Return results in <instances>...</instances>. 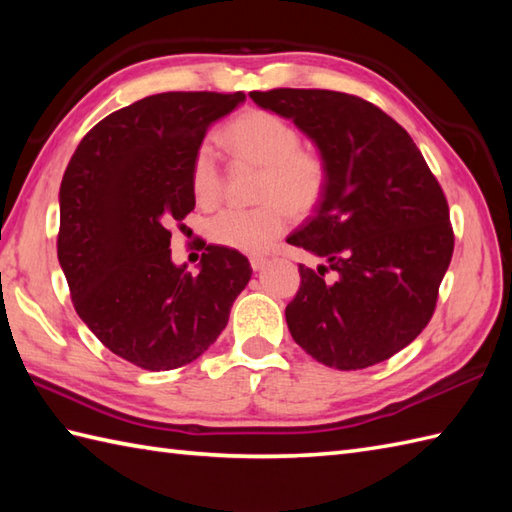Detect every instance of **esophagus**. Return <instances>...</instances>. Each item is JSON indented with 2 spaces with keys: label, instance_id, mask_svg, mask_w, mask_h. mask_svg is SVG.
I'll return each instance as SVG.
<instances>
[{
  "label": "esophagus",
  "instance_id": "1",
  "mask_svg": "<svg viewBox=\"0 0 512 512\" xmlns=\"http://www.w3.org/2000/svg\"><path fill=\"white\" fill-rule=\"evenodd\" d=\"M266 264H268V259L264 255H253V257H250V266H253V270H262Z\"/></svg>",
  "mask_w": 512,
  "mask_h": 512
}]
</instances>
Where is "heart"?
Masks as SVG:
<instances>
[{"mask_svg": "<svg viewBox=\"0 0 512 512\" xmlns=\"http://www.w3.org/2000/svg\"><path fill=\"white\" fill-rule=\"evenodd\" d=\"M220 143L233 165L262 167L255 209H224L209 220L215 244L266 253L286 233L292 215H308L323 198L330 167L319 151L301 147V132L284 116L248 110L228 123ZM191 193L200 206H215L224 195V173L211 145H200L191 162Z\"/></svg>", "mask_w": 512, "mask_h": 512, "instance_id": "heart-1", "label": "heart"}]
</instances>
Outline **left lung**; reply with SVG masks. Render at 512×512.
Masks as SVG:
<instances>
[{
  "label": "left lung",
  "instance_id": "left-lung-1",
  "mask_svg": "<svg viewBox=\"0 0 512 512\" xmlns=\"http://www.w3.org/2000/svg\"><path fill=\"white\" fill-rule=\"evenodd\" d=\"M250 99L290 118L330 167L317 211L288 237L328 259L317 270L299 264L286 306L292 339L341 372L387 361L427 328L451 264L440 182L405 129L361 96L277 88Z\"/></svg>",
  "mask_w": 512,
  "mask_h": 512
}]
</instances>
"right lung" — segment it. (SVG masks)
I'll return each instance as SVG.
<instances>
[{
	"label": "right lung",
	"instance_id": "right-lung-1",
	"mask_svg": "<svg viewBox=\"0 0 512 512\" xmlns=\"http://www.w3.org/2000/svg\"><path fill=\"white\" fill-rule=\"evenodd\" d=\"M242 92H165L96 123L63 173L57 255L74 310L107 350L149 372L202 356L253 268L209 244L200 273L171 262V228L193 211L191 162Z\"/></svg>",
	"mask_w": 512,
	"mask_h": 512
}]
</instances>
